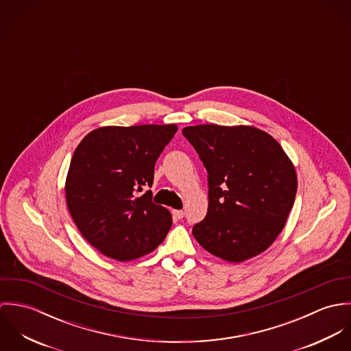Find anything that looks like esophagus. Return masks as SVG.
I'll return each instance as SVG.
<instances>
[{
    "label": "esophagus",
    "instance_id": "esophagus-1",
    "mask_svg": "<svg viewBox=\"0 0 351 351\" xmlns=\"http://www.w3.org/2000/svg\"><path fill=\"white\" fill-rule=\"evenodd\" d=\"M184 210L182 209H176V210H173V216L176 217V219H182L184 217Z\"/></svg>",
    "mask_w": 351,
    "mask_h": 351
}]
</instances>
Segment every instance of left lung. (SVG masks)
Listing matches in <instances>:
<instances>
[{
	"instance_id": "obj_1",
	"label": "left lung",
	"mask_w": 351,
	"mask_h": 351,
	"mask_svg": "<svg viewBox=\"0 0 351 351\" xmlns=\"http://www.w3.org/2000/svg\"><path fill=\"white\" fill-rule=\"evenodd\" d=\"M182 135L208 171V212L193 227L196 241L227 262L263 252L284 230L296 197L289 156L251 125L201 124L185 127Z\"/></svg>"
}]
</instances>
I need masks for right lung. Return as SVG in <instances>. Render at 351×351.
I'll list each match as a JSON object with an SVG mask.
<instances>
[{"mask_svg":"<svg viewBox=\"0 0 351 351\" xmlns=\"http://www.w3.org/2000/svg\"><path fill=\"white\" fill-rule=\"evenodd\" d=\"M176 124L101 127L77 146L66 177V202L82 237L101 254L125 262L155 250L171 213L154 204V166Z\"/></svg>","mask_w":351,"mask_h":351,"instance_id":"1","label":"right lung"}]
</instances>
